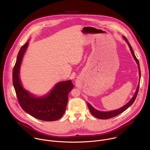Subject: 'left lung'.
Returning <instances> with one entry per match:
<instances>
[{
	"label": "left lung",
	"instance_id": "1",
	"mask_svg": "<svg viewBox=\"0 0 150 150\" xmlns=\"http://www.w3.org/2000/svg\"><path fill=\"white\" fill-rule=\"evenodd\" d=\"M123 38L124 39V40L126 41V42L127 43V45H128V46H129V49H130V51L132 53V55L134 59V60H135L136 63H137L138 65V70H139V83L138 85V87H137V88L136 90V91L134 95V96L132 97V98L129 101V102H127L126 104H125L123 106H122V108L118 109H116V110H112V111H109V112H102V111H99L97 109H96L94 108H93V107L89 103L87 102V105L88 107V108L90 109V111L91 112V113L94 116H95L96 117L98 118V119H109V118H112V117H115L117 115H119V114H120L121 113H122L123 112H124L126 109H127L128 108H129V106H131L133 103L134 102L137 96V94H138V90H139V82H140V78H141V71H140V67H139V62H138V60L137 59V58L136 57L135 55V53L132 50V47L131 46V45L129 42V41H127V38L125 37V36H122Z\"/></svg>",
	"mask_w": 150,
	"mask_h": 150
}]
</instances>
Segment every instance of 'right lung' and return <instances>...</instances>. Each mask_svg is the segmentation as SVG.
<instances>
[{"label":"right lung","instance_id":"obj_1","mask_svg":"<svg viewBox=\"0 0 150 150\" xmlns=\"http://www.w3.org/2000/svg\"><path fill=\"white\" fill-rule=\"evenodd\" d=\"M29 42L21 48L12 72L13 85L19 103L27 113L39 120L54 121L65 113L68 100V94L74 88L71 80L56 83L46 94L37 96L27 90L20 79V68Z\"/></svg>","mask_w":150,"mask_h":150}]
</instances>
